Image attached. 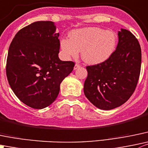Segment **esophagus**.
<instances>
[{"label":"esophagus","instance_id":"esophagus-1","mask_svg":"<svg viewBox=\"0 0 148 148\" xmlns=\"http://www.w3.org/2000/svg\"><path fill=\"white\" fill-rule=\"evenodd\" d=\"M80 67V65L79 64H75V66H74V70H76V69H79Z\"/></svg>","mask_w":148,"mask_h":148}]
</instances>
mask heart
<instances>
[{"label": "heart", "mask_w": 148, "mask_h": 148, "mask_svg": "<svg viewBox=\"0 0 148 148\" xmlns=\"http://www.w3.org/2000/svg\"><path fill=\"white\" fill-rule=\"evenodd\" d=\"M65 56L76 58L81 51L83 61L89 64H98L106 61L114 52L116 35L112 31L99 27H84L74 29L70 38L60 41Z\"/></svg>", "instance_id": "1"}]
</instances>
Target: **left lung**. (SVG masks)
Returning <instances> with one entry per match:
<instances>
[{"mask_svg": "<svg viewBox=\"0 0 148 148\" xmlns=\"http://www.w3.org/2000/svg\"><path fill=\"white\" fill-rule=\"evenodd\" d=\"M116 49L104 62L87 66L86 97L101 110H111L127 101L138 82L142 53L140 43L129 30L119 31Z\"/></svg>", "mask_w": 148, "mask_h": 148, "instance_id": "8db88e82", "label": "left lung"}]
</instances>
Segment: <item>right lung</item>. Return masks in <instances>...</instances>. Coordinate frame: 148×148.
I'll use <instances>...</instances> for the list:
<instances>
[{
  "instance_id": "1",
  "label": "right lung",
  "mask_w": 148,
  "mask_h": 148,
  "mask_svg": "<svg viewBox=\"0 0 148 148\" xmlns=\"http://www.w3.org/2000/svg\"><path fill=\"white\" fill-rule=\"evenodd\" d=\"M51 21L32 23L16 33L9 46L6 76L11 90L22 103L35 109L56 99L60 84L74 63L58 58L59 33Z\"/></svg>"
}]
</instances>
